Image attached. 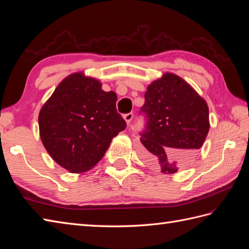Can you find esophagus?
Segmentation results:
<instances>
[{"label":"esophagus","mask_w":249,"mask_h":249,"mask_svg":"<svg viewBox=\"0 0 249 249\" xmlns=\"http://www.w3.org/2000/svg\"><path fill=\"white\" fill-rule=\"evenodd\" d=\"M133 118H134V113L133 112H129V113L124 114V120L126 121V123H127V124H130V122H131V120H133Z\"/></svg>","instance_id":"obj_1"}]
</instances>
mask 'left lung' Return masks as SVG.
<instances>
[{
  "label": "left lung",
  "instance_id": "obj_1",
  "mask_svg": "<svg viewBox=\"0 0 249 249\" xmlns=\"http://www.w3.org/2000/svg\"><path fill=\"white\" fill-rule=\"evenodd\" d=\"M139 114L141 157L162 173H174L194 160L208 136L205 100L182 78L165 73L147 87Z\"/></svg>",
  "mask_w": 249,
  "mask_h": 249
}]
</instances>
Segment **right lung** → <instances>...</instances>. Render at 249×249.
<instances>
[{
  "instance_id": "add662e5",
  "label": "right lung",
  "mask_w": 249,
  "mask_h": 249,
  "mask_svg": "<svg viewBox=\"0 0 249 249\" xmlns=\"http://www.w3.org/2000/svg\"><path fill=\"white\" fill-rule=\"evenodd\" d=\"M116 94L81 72L63 80L41 108L39 134L50 156L71 172L92 169L114 137L126 128Z\"/></svg>"
}]
</instances>
